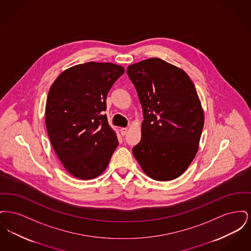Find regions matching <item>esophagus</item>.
I'll list each match as a JSON object with an SVG mask.
<instances>
[{"label":"esophagus","instance_id":"1","mask_svg":"<svg viewBox=\"0 0 251 251\" xmlns=\"http://www.w3.org/2000/svg\"><path fill=\"white\" fill-rule=\"evenodd\" d=\"M127 131H128V129H127V128H121V129H120V133H121V135H125V134L127 133Z\"/></svg>","mask_w":251,"mask_h":251}]
</instances>
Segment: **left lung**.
Segmentation results:
<instances>
[{
  "instance_id": "1",
  "label": "left lung",
  "mask_w": 251,
  "mask_h": 251,
  "mask_svg": "<svg viewBox=\"0 0 251 251\" xmlns=\"http://www.w3.org/2000/svg\"><path fill=\"white\" fill-rule=\"evenodd\" d=\"M127 74L143 109L141 140L132 153L151 179L179 177L199 150L204 113L191 79L178 67L152 57L130 65Z\"/></svg>"
}]
</instances>
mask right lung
<instances>
[{"label":"right lung","instance_id":"right-lung-1","mask_svg":"<svg viewBox=\"0 0 251 251\" xmlns=\"http://www.w3.org/2000/svg\"><path fill=\"white\" fill-rule=\"evenodd\" d=\"M123 73L124 68L113 63L87 62L64 71L49 90V138L62 165L75 178L100 175L119 145L103 112L109 90Z\"/></svg>","mask_w":251,"mask_h":251}]
</instances>
